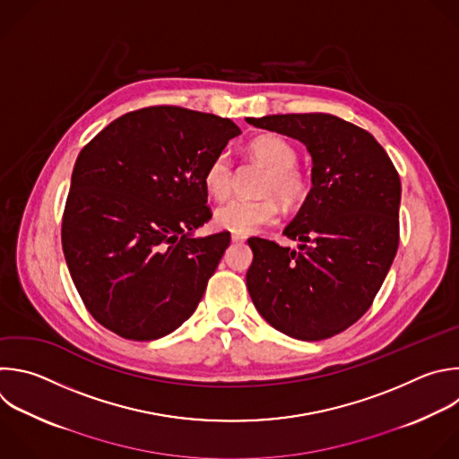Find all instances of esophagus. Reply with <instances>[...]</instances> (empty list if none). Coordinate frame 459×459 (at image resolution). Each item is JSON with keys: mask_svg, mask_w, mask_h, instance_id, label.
Segmentation results:
<instances>
[{"mask_svg": "<svg viewBox=\"0 0 459 459\" xmlns=\"http://www.w3.org/2000/svg\"><path fill=\"white\" fill-rule=\"evenodd\" d=\"M232 241H234V243H243V241H247V236H243V234H232Z\"/></svg>", "mask_w": 459, "mask_h": 459, "instance_id": "1", "label": "esophagus"}]
</instances>
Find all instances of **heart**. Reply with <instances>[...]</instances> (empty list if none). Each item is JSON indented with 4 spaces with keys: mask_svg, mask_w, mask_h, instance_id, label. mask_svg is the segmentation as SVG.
Returning a JSON list of instances; mask_svg holds the SVG:
<instances>
[{
    "mask_svg": "<svg viewBox=\"0 0 459 459\" xmlns=\"http://www.w3.org/2000/svg\"><path fill=\"white\" fill-rule=\"evenodd\" d=\"M250 155L268 168V173L261 184V195L257 200L234 198L220 205L214 212V223L234 234H250L261 227L273 225L279 218L277 200L295 209L310 193V177L304 173L297 162V149L291 142L279 134H259L248 143ZM204 187L216 198L223 200L229 196L232 187V160L227 151H220L212 157L204 171Z\"/></svg>",
    "mask_w": 459,
    "mask_h": 459,
    "instance_id": "heart-1",
    "label": "heart"
}]
</instances>
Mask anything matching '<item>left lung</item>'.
Returning a JSON list of instances; mask_svg holds the SVG:
<instances>
[{"label": "left lung", "mask_w": 459, "mask_h": 459, "mask_svg": "<svg viewBox=\"0 0 459 459\" xmlns=\"http://www.w3.org/2000/svg\"><path fill=\"white\" fill-rule=\"evenodd\" d=\"M310 151L312 191L284 236L299 250L250 238L247 286L257 312L299 341L330 339L373 304L398 250L400 177L366 129L328 113L247 118Z\"/></svg>", "instance_id": "1"}]
</instances>
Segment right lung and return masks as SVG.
<instances>
[{"label": "right lung", "instance_id": "add662e5", "mask_svg": "<svg viewBox=\"0 0 459 459\" xmlns=\"http://www.w3.org/2000/svg\"><path fill=\"white\" fill-rule=\"evenodd\" d=\"M239 133L230 118L149 106L81 149L61 241L86 310L106 330L155 341L195 314L230 243L229 232L193 236L212 218L204 171Z\"/></svg>", "mask_w": 459, "mask_h": 459}]
</instances>
